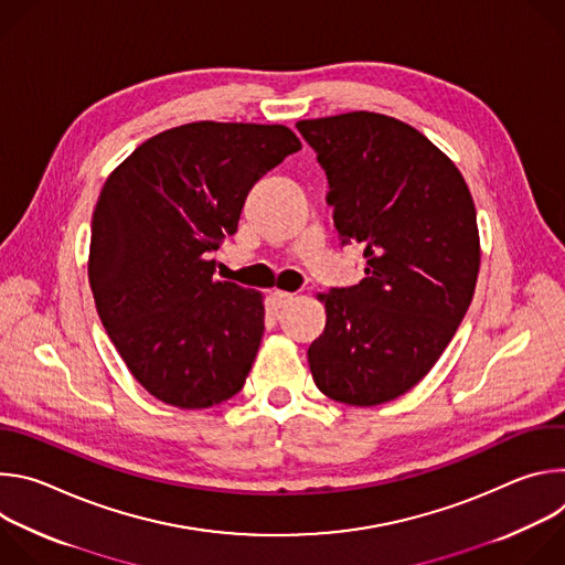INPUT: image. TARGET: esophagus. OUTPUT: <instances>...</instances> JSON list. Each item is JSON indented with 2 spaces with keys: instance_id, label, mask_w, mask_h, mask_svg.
I'll list each match as a JSON object with an SVG mask.
<instances>
[{
  "instance_id": "esophagus-1",
  "label": "esophagus",
  "mask_w": 565,
  "mask_h": 565,
  "mask_svg": "<svg viewBox=\"0 0 565 565\" xmlns=\"http://www.w3.org/2000/svg\"><path fill=\"white\" fill-rule=\"evenodd\" d=\"M270 295H273V301H275L279 308L288 306V303L295 299V295H292V292H286V290H273Z\"/></svg>"
}]
</instances>
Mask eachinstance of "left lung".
Listing matches in <instances>:
<instances>
[{"label":"left lung","mask_w":565,"mask_h":565,"mask_svg":"<svg viewBox=\"0 0 565 565\" xmlns=\"http://www.w3.org/2000/svg\"><path fill=\"white\" fill-rule=\"evenodd\" d=\"M329 181L342 246H364V279L319 295L327 329L308 347L317 388L382 405L438 362L476 288V207L451 160L418 129L351 111L299 120Z\"/></svg>","instance_id":"left-lung-1"}]
</instances>
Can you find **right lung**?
I'll use <instances>...</instances> for the list:
<instances>
[{
  "label": "right lung",
  "mask_w": 565,
  "mask_h": 565,
  "mask_svg": "<svg viewBox=\"0 0 565 565\" xmlns=\"http://www.w3.org/2000/svg\"><path fill=\"white\" fill-rule=\"evenodd\" d=\"M299 149L284 125L201 120L149 138L107 179L89 284L114 347L153 397L207 409L244 388L264 301L216 281L210 253L236 232L253 185Z\"/></svg>",
  "instance_id": "right-lung-1"
}]
</instances>
